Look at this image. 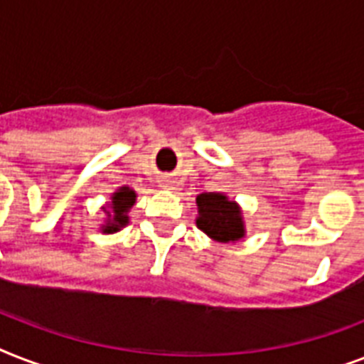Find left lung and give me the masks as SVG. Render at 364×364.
<instances>
[{
  "label": "left lung",
  "mask_w": 364,
  "mask_h": 364,
  "mask_svg": "<svg viewBox=\"0 0 364 364\" xmlns=\"http://www.w3.org/2000/svg\"><path fill=\"white\" fill-rule=\"evenodd\" d=\"M198 219L196 225L202 232L217 242H236L243 236V221L238 205L219 193H204L196 198Z\"/></svg>",
  "instance_id": "obj_1"
}]
</instances>
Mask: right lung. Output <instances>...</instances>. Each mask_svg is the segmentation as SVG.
I'll use <instances>...</instances> for the list:
<instances>
[{
  "mask_svg": "<svg viewBox=\"0 0 364 364\" xmlns=\"http://www.w3.org/2000/svg\"><path fill=\"white\" fill-rule=\"evenodd\" d=\"M136 202V193L130 191L128 187H122L119 193L113 194V202H111V210H105V213L109 215L107 219V227H104V232H117L119 228L124 227L128 223V215L126 211L130 210Z\"/></svg>",
  "mask_w": 364,
  "mask_h": 364,
  "instance_id": "obj_1",
  "label": "right lung"
}]
</instances>
